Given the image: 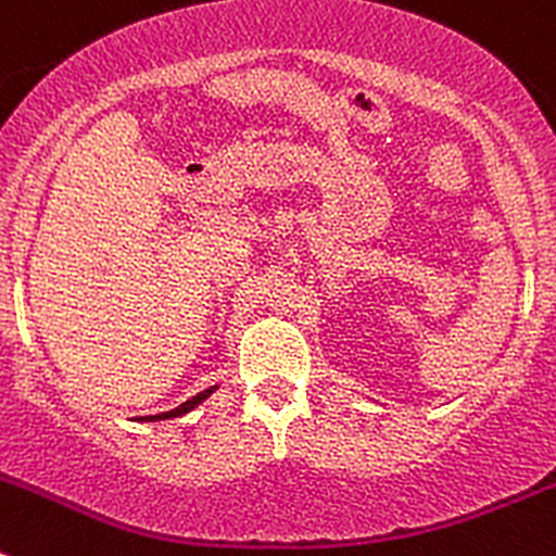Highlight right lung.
<instances>
[{
    "mask_svg": "<svg viewBox=\"0 0 556 556\" xmlns=\"http://www.w3.org/2000/svg\"><path fill=\"white\" fill-rule=\"evenodd\" d=\"M219 386H212V388H206V391H201V393H195V396L192 399H187L185 404H179V407H174V409H168V413H157V415H141V418H135V421H168V418H181V415H187V413H192V409L198 407V404H203L206 402L208 396H212L214 391H217Z\"/></svg>",
    "mask_w": 556,
    "mask_h": 556,
    "instance_id": "right-lung-1",
    "label": "right lung"
}]
</instances>
